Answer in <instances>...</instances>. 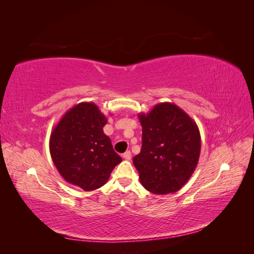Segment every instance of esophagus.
<instances>
[{"instance_id": "obj_1", "label": "esophagus", "mask_w": 254, "mask_h": 254, "mask_svg": "<svg viewBox=\"0 0 254 254\" xmlns=\"http://www.w3.org/2000/svg\"><path fill=\"white\" fill-rule=\"evenodd\" d=\"M131 157H132V155H131V152L130 150H127V152H126L123 154V158L126 159V160H130L131 159Z\"/></svg>"}]
</instances>
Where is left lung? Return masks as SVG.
I'll return each mask as SVG.
<instances>
[{"mask_svg": "<svg viewBox=\"0 0 254 254\" xmlns=\"http://www.w3.org/2000/svg\"><path fill=\"white\" fill-rule=\"evenodd\" d=\"M142 149L133 158L139 181L154 194L179 191L195 170L201 135L195 121L171 102H160L138 113Z\"/></svg>", "mask_w": 254, "mask_h": 254, "instance_id": "1", "label": "left lung"}]
</instances>
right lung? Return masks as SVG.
Returning a JSON list of instances; mask_svg holds the SVG:
<instances>
[{
	"mask_svg": "<svg viewBox=\"0 0 254 254\" xmlns=\"http://www.w3.org/2000/svg\"><path fill=\"white\" fill-rule=\"evenodd\" d=\"M107 122L94 102H79L51 132L50 154L59 174L85 191L106 185L113 168L122 161L102 130Z\"/></svg>",
	"mask_w": 254,
	"mask_h": 254,
	"instance_id": "add662e5",
	"label": "right lung"
}]
</instances>
